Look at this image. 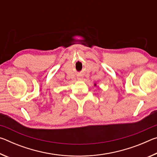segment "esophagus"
Instances as JSON below:
<instances>
[{
	"mask_svg": "<svg viewBox=\"0 0 157 157\" xmlns=\"http://www.w3.org/2000/svg\"><path fill=\"white\" fill-rule=\"evenodd\" d=\"M78 79H79V80H81V79H82V77H78Z\"/></svg>",
	"mask_w": 157,
	"mask_h": 157,
	"instance_id": "34e87169",
	"label": "esophagus"
}]
</instances>
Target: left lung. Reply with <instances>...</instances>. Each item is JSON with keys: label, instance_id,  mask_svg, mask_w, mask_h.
<instances>
[{"label": "left lung", "instance_id": "obj_1", "mask_svg": "<svg viewBox=\"0 0 157 157\" xmlns=\"http://www.w3.org/2000/svg\"><path fill=\"white\" fill-rule=\"evenodd\" d=\"M94 86H96V84H94Z\"/></svg>", "mask_w": 157, "mask_h": 157}]
</instances>
